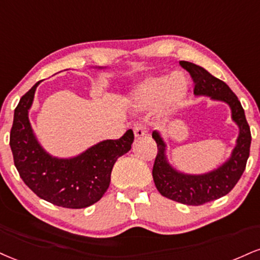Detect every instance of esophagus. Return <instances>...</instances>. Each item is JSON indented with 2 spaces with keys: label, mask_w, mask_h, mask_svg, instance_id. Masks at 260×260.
<instances>
[{
  "label": "esophagus",
  "mask_w": 260,
  "mask_h": 260,
  "mask_svg": "<svg viewBox=\"0 0 260 260\" xmlns=\"http://www.w3.org/2000/svg\"><path fill=\"white\" fill-rule=\"evenodd\" d=\"M133 131H134V136H136L137 138H142L143 136H145V134H146V126H145V124H143V123H140V122H138V123L134 124Z\"/></svg>",
  "instance_id": "1"
}]
</instances>
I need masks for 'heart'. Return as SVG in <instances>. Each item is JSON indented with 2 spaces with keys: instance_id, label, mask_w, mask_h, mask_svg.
Instances as JSON below:
<instances>
[{
  "instance_id": "1",
  "label": "heart",
  "mask_w": 260,
  "mask_h": 260,
  "mask_svg": "<svg viewBox=\"0 0 260 260\" xmlns=\"http://www.w3.org/2000/svg\"><path fill=\"white\" fill-rule=\"evenodd\" d=\"M184 89V83L176 74L152 77L137 88L134 102L140 109H152L162 102L173 108L183 98Z\"/></svg>"
}]
</instances>
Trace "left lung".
I'll list each match as a JSON object with an SVG mask.
<instances>
[{
    "label": "left lung",
    "mask_w": 260,
    "mask_h": 260,
    "mask_svg": "<svg viewBox=\"0 0 260 260\" xmlns=\"http://www.w3.org/2000/svg\"><path fill=\"white\" fill-rule=\"evenodd\" d=\"M179 64L191 76L195 84L193 94L207 95L211 96V99L226 103L231 109V117L240 128L236 146L231 152L229 160L225 161L217 170L199 176L184 174L174 170L166 158L164 139L158 132H152V138L157 144L158 150L152 168V178L157 190L162 196L176 202L200 206L223 198L234 189L240 180L249 157L252 140L251 129L247 123L245 110L239 98L226 83L192 62L181 60Z\"/></svg>",
    "instance_id": "obj_1"
}]
</instances>
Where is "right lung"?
<instances>
[{
	"label": "right lung",
	"mask_w": 260,
	"mask_h": 260,
	"mask_svg": "<svg viewBox=\"0 0 260 260\" xmlns=\"http://www.w3.org/2000/svg\"><path fill=\"white\" fill-rule=\"evenodd\" d=\"M40 82L21 96L9 137L14 165L25 184L40 199L64 208H86L98 202L110 185L111 171L134 140L132 129L120 139L104 140L73 158L53 157L32 132L29 110Z\"/></svg>",
	"instance_id": "add662e5"
}]
</instances>
